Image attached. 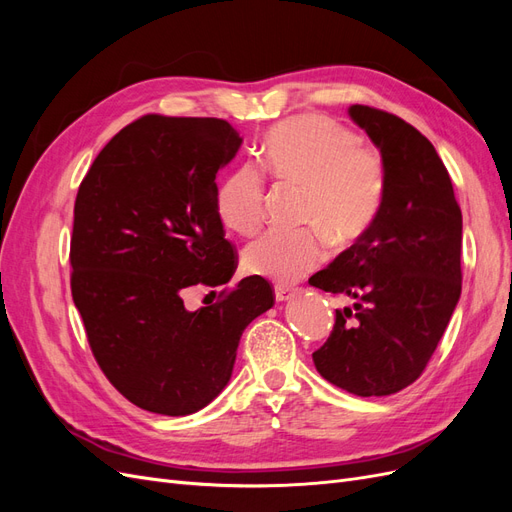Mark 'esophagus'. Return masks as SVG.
I'll list each match as a JSON object with an SVG mask.
<instances>
[{
  "label": "esophagus",
  "instance_id": "1",
  "mask_svg": "<svg viewBox=\"0 0 512 512\" xmlns=\"http://www.w3.org/2000/svg\"><path fill=\"white\" fill-rule=\"evenodd\" d=\"M294 297V290L288 286H275V301H288Z\"/></svg>",
  "mask_w": 512,
  "mask_h": 512
}]
</instances>
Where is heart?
<instances>
[{
	"instance_id": "b5f03b06",
	"label": "heart",
	"mask_w": 512,
	"mask_h": 512,
	"mask_svg": "<svg viewBox=\"0 0 512 512\" xmlns=\"http://www.w3.org/2000/svg\"><path fill=\"white\" fill-rule=\"evenodd\" d=\"M260 168L280 181L303 185L297 232H267L243 250V269L277 284H292L314 271L333 247H348L376 222L386 194L382 153L342 123L322 115L284 119L265 134ZM265 177L243 164L220 181L215 209L237 235H252L265 218Z\"/></svg>"
}]
</instances>
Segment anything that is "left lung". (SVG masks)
I'll return each mask as SVG.
<instances>
[{"mask_svg":"<svg viewBox=\"0 0 512 512\" xmlns=\"http://www.w3.org/2000/svg\"><path fill=\"white\" fill-rule=\"evenodd\" d=\"M350 117L386 164L376 222L309 284L342 294L335 324L312 356L324 380L382 397L421 378L461 294V209L438 151L414 126L374 106Z\"/></svg>","mask_w":512,"mask_h":512,"instance_id":"obj_1","label":"left lung"}]
</instances>
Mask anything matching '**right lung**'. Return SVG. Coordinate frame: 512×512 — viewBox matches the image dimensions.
<instances>
[{"label":"right lung","instance_id":"right-lung-1","mask_svg":"<svg viewBox=\"0 0 512 512\" xmlns=\"http://www.w3.org/2000/svg\"><path fill=\"white\" fill-rule=\"evenodd\" d=\"M243 138L224 119L143 115L87 170L74 203L70 288L115 389L147 412L185 416L228 384L239 339L273 305L245 277L188 312L192 286L228 284L237 252L215 209V175Z\"/></svg>","mask_w":512,"mask_h":512}]
</instances>
